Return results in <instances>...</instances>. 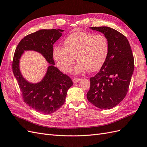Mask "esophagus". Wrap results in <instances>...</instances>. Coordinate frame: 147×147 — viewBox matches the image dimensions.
Wrapping results in <instances>:
<instances>
[{
	"label": "esophagus",
	"instance_id": "obj_1",
	"mask_svg": "<svg viewBox=\"0 0 147 147\" xmlns=\"http://www.w3.org/2000/svg\"><path fill=\"white\" fill-rule=\"evenodd\" d=\"M80 80V78H74L73 79V82L74 83H77V82H78Z\"/></svg>",
	"mask_w": 147,
	"mask_h": 147
}]
</instances>
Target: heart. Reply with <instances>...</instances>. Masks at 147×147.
Segmentation results:
<instances>
[{
  "label": "heart",
  "instance_id": "heart-1",
  "mask_svg": "<svg viewBox=\"0 0 147 147\" xmlns=\"http://www.w3.org/2000/svg\"><path fill=\"white\" fill-rule=\"evenodd\" d=\"M64 47L55 46L53 57L60 69L69 72L75 63L78 61L73 72L79 74L88 70L96 72L104 65L109 50L108 40L102 34L75 32L64 42Z\"/></svg>",
  "mask_w": 147,
  "mask_h": 147
}]
</instances>
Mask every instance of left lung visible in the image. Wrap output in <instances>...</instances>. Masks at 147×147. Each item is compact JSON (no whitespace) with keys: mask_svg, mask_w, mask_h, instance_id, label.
Segmentation results:
<instances>
[{"mask_svg":"<svg viewBox=\"0 0 147 147\" xmlns=\"http://www.w3.org/2000/svg\"><path fill=\"white\" fill-rule=\"evenodd\" d=\"M104 34L109 42L107 59L99 72L90 78L87 99L100 109H110L125 97L134 69V56L127 38L107 26L90 27Z\"/></svg>","mask_w":147,"mask_h":147,"instance_id":"obj_1","label":"left lung"}]
</instances>
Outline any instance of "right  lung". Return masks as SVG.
<instances>
[{
	"label": "right lung",
	"mask_w": 147,
	"mask_h": 147,
	"mask_svg": "<svg viewBox=\"0 0 147 147\" xmlns=\"http://www.w3.org/2000/svg\"><path fill=\"white\" fill-rule=\"evenodd\" d=\"M62 29H41L26 36L18 45L13 57L12 69L24 101L34 110L45 114L55 112L64 103L69 89L73 85L70 78L55 67L53 45L61 36ZM26 51L41 54L49 63L41 81L30 83L21 74L19 61Z\"/></svg>",
	"instance_id": "obj_1"
}]
</instances>
